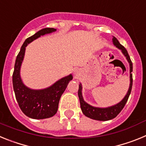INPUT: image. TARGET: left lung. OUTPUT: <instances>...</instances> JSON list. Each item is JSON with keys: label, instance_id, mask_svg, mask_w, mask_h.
<instances>
[{"label": "left lung", "instance_id": "1", "mask_svg": "<svg viewBox=\"0 0 146 146\" xmlns=\"http://www.w3.org/2000/svg\"><path fill=\"white\" fill-rule=\"evenodd\" d=\"M113 43L117 48L121 50L122 53L126 57V60H127V61L129 64V90L127 93H126V96L118 104L113 105V106L108 107V108H97V107L91 106V104H88L87 102L84 101V99L82 97V84L80 83L79 90H78V96H79L80 108L81 110H82V113L86 116L88 117V118H91V119L96 120V121H109V120H111L113 118H115L119 114L120 112L123 110V108H124L125 104H126V102H127L129 99V96L130 94H131V88H132V74H131V72H132L133 68H132V63H131V60L130 59L128 52L126 50V48L119 43L118 39L114 36L113 37Z\"/></svg>", "mask_w": 146, "mask_h": 146}]
</instances>
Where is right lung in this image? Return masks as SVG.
Listing matches in <instances>:
<instances>
[{"mask_svg":"<svg viewBox=\"0 0 146 146\" xmlns=\"http://www.w3.org/2000/svg\"><path fill=\"white\" fill-rule=\"evenodd\" d=\"M55 31H56L55 28H43L25 39L15 60L12 82L16 99L23 113L33 119L48 118L55 115L58 111L60 96L66 88L69 81L73 79V76L70 74L56 81L50 87L39 90L29 88L23 83L21 79L20 68L25 56V47L28 44L41 36Z\"/></svg>","mask_w":146,"mask_h":146,"instance_id":"add662e5","label":"right lung"}]
</instances>
